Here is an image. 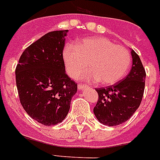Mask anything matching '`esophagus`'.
Segmentation results:
<instances>
[{
  "mask_svg": "<svg viewBox=\"0 0 160 160\" xmlns=\"http://www.w3.org/2000/svg\"><path fill=\"white\" fill-rule=\"evenodd\" d=\"M88 86L86 84H82V83H78V89H82V88H87Z\"/></svg>",
  "mask_w": 160,
  "mask_h": 160,
  "instance_id": "obj_1",
  "label": "esophagus"
}]
</instances>
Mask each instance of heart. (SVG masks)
Listing matches in <instances>:
<instances>
[{
  "mask_svg": "<svg viewBox=\"0 0 160 160\" xmlns=\"http://www.w3.org/2000/svg\"><path fill=\"white\" fill-rule=\"evenodd\" d=\"M63 60L71 78H78L88 67L90 71L82 75V78L98 81L102 85L115 84L121 80L132 63L127 49L102 37L85 39L77 46L67 44L63 50Z\"/></svg>",
  "mask_w": 160,
  "mask_h": 160,
  "instance_id": "obj_1",
  "label": "heart"
}]
</instances>
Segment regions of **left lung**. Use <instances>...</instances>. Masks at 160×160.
Listing matches in <instances>:
<instances>
[{"mask_svg": "<svg viewBox=\"0 0 160 160\" xmlns=\"http://www.w3.org/2000/svg\"><path fill=\"white\" fill-rule=\"evenodd\" d=\"M132 67L129 74L116 84L96 88L98 98L93 112L102 124L117 126L132 117L141 104L146 72L138 55L132 50Z\"/></svg>", "mask_w": 160, "mask_h": 160, "instance_id": "1", "label": "left lung"}]
</instances>
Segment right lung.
<instances>
[{
	"label": "right lung",
	"mask_w": 160,
	"mask_h": 160,
	"mask_svg": "<svg viewBox=\"0 0 160 160\" xmlns=\"http://www.w3.org/2000/svg\"><path fill=\"white\" fill-rule=\"evenodd\" d=\"M67 32H50L30 44L15 71L22 106L44 126H55L66 118L78 90V84L65 72L63 49Z\"/></svg>",
	"instance_id": "obj_1"
}]
</instances>
